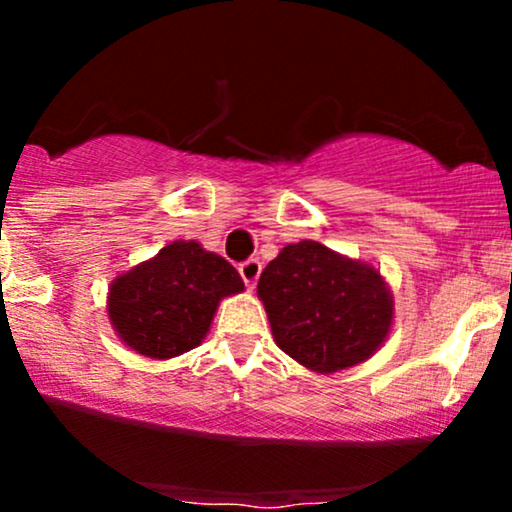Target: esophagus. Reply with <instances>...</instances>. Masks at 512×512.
<instances>
[{
  "instance_id": "obj_1",
  "label": "esophagus",
  "mask_w": 512,
  "mask_h": 512,
  "mask_svg": "<svg viewBox=\"0 0 512 512\" xmlns=\"http://www.w3.org/2000/svg\"><path fill=\"white\" fill-rule=\"evenodd\" d=\"M238 272H240V276H243L245 286H248V289H255L257 279H260V272H262V264H260V260H245L238 267Z\"/></svg>"
}]
</instances>
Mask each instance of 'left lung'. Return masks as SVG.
Wrapping results in <instances>:
<instances>
[{"instance_id":"8db88e82","label":"left lung","mask_w":512,"mask_h":512,"mask_svg":"<svg viewBox=\"0 0 512 512\" xmlns=\"http://www.w3.org/2000/svg\"><path fill=\"white\" fill-rule=\"evenodd\" d=\"M257 296L276 346L322 375L368 361L395 320V298L380 269L317 240L286 245L264 267Z\"/></svg>"}]
</instances>
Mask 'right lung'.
Returning <instances> with one entry per match:
<instances>
[{
    "instance_id": "right-lung-1",
    "label": "right lung",
    "mask_w": 512,
    "mask_h": 512,
    "mask_svg": "<svg viewBox=\"0 0 512 512\" xmlns=\"http://www.w3.org/2000/svg\"><path fill=\"white\" fill-rule=\"evenodd\" d=\"M243 289L231 262L197 240H173L156 257L115 276L108 317L122 344L166 361L202 344L219 303Z\"/></svg>"
}]
</instances>
